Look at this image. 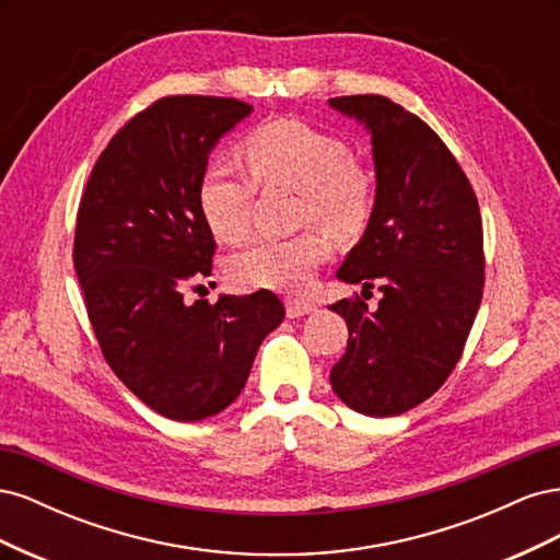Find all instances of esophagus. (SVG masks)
Here are the masks:
<instances>
[{"label": "esophagus", "instance_id": "1", "mask_svg": "<svg viewBox=\"0 0 560 560\" xmlns=\"http://www.w3.org/2000/svg\"><path fill=\"white\" fill-rule=\"evenodd\" d=\"M313 308H315L313 303L301 301V299H287V301H284V311H287V317H290V319L308 315Z\"/></svg>", "mask_w": 560, "mask_h": 560}]
</instances>
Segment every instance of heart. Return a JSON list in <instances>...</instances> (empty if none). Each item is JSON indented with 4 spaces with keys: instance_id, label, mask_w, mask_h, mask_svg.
I'll return each instance as SVG.
<instances>
[{
    "instance_id": "b5f03b06",
    "label": "heart",
    "mask_w": 560,
    "mask_h": 560,
    "mask_svg": "<svg viewBox=\"0 0 560 560\" xmlns=\"http://www.w3.org/2000/svg\"><path fill=\"white\" fill-rule=\"evenodd\" d=\"M245 159L252 178L219 161L200 179V210L219 241L245 238L257 191L254 180L301 194V222L319 224L336 238H350L366 224L374 198L371 182L334 135L296 118H280L249 135ZM327 257L329 243L315 231L294 238H257L233 254L229 273L245 290L299 292Z\"/></svg>"
}]
</instances>
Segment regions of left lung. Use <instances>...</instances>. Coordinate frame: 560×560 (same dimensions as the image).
<instances>
[{
    "mask_svg": "<svg viewBox=\"0 0 560 560\" xmlns=\"http://www.w3.org/2000/svg\"><path fill=\"white\" fill-rule=\"evenodd\" d=\"M329 107L369 130L376 167L374 210L336 278L383 294L376 311L360 296L329 306L350 334L329 381L352 411L399 416L446 383L481 306L479 200L442 138L389 97Z\"/></svg>",
    "mask_w": 560,
    "mask_h": 560,
    "instance_id": "obj_1",
    "label": "left lung"
}]
</instances>
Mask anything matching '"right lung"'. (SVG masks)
Returning <instances> with one entry per match:
<instances>
[{
    "instance_id": "add662e5",
    "label": "right lung",
    "mask_w": 560,
    "mask_h": 560,
    "mask_svg": "<svg viewBox=\"0 0 560 560\" xmlns=\"http://www.w3.org/2000/svg\"><path fill=\"white\" fill-rule=\"evenodd\" d=\"M252 105L161 97L109 140L81 196L74 268L114 374L156 413L194 422L238 399L264 338L282 317L268 290L198 299L214 238L200 210L208 156Z\"/></svg>"
}]
</instances>
